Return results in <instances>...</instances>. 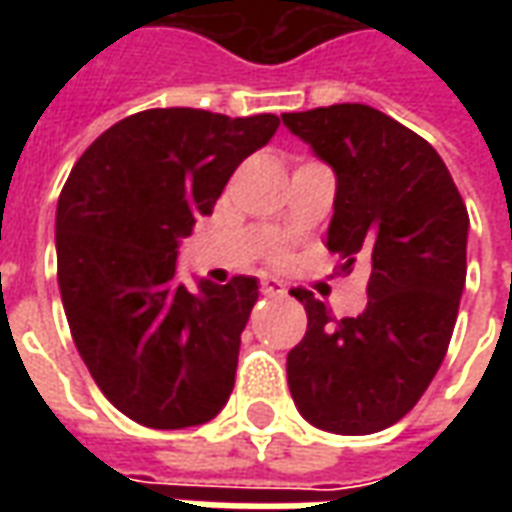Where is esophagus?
Instances as JSON below:
<instances>
[{"instance_id": "1", "label": "esophagus", "mask_w": 512, "mask_h": 512, "mask_svg": "<svg viewBox=\"0 0 512 512\" xmlns=\"http://www.w3.org/2000/svg\"><path fill=\"white\" fill-rule=\"evenodd\" d=\"M260 293H266V296H285L288 290H285V285H282L279 279L266 277L263 282H260Z\"/></svg>"}]
</instances>
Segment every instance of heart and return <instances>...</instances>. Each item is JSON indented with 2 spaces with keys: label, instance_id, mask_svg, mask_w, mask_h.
<instances>
[{
  "label": "heart",
  "instance_id": "heart-1",
  "mask_svg": "<svg viewBox=\"0 0 512 512\" xmlns=\"http://www.w3.org/2000/svg\"><path fill=\"white\" fill-rule=\"evenodd\" d=\"M274 257H279V252H277V255H274Z\"/></svg>",
  "mask_w": 512,
  "mask_h": 512
}]
</instances>
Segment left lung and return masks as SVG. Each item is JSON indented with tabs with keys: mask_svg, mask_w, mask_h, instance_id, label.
Returning <instances> with one entry per match:
<instances>
[{
	"mask_svg": "<svg viewBox=\"0 0 512 512\" xmlns=\"http://www.w3.org/2000/svg\"><path fill=\"white\" fill-rule=\"evenodd\" d=\"M282 123L337 175L329 252L348 274L370 263L367 307L332 318L310 290H293L307 334L288 354L293 403L310 425L376 433L417 406L450 345L463 282L469 213L433 147L365 104L288 112Z\"/></svg>",
	"mask_w": 512,
	"mask_h": 512,
	"instance_id": "obj_1",
	"label": "left lung"
}]
</instances>
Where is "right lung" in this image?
I'll use <instances>...</instances> for the list:
<instances>
[{
  "mask_svg": "<svg viewBox=\"0 0 512 512\" xmlns=\"http://www.w3.org/2000/svg\"><path fill=\"white\" fill-rule=\"evenodd\" d=\"M277 128V115L147 109L98 136L62 186L57 279L73 343L106 400L145 428L202 425L233 392L257 279L186 288L175 260Z\"/></svg>",
  "mask_w": 512,
  "mask_h": 512,
  "instance_id": "right-lung-1",
  "label": "right lung"
}]
</instances>
